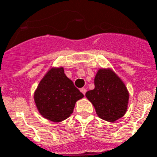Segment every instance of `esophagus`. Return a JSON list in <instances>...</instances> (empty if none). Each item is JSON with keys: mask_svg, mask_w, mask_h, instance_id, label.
I'll list each match as a JSON object with an SVG mask.
<instances>
[{"mask_svg": "<svg viewBox=\"0 0 157 157\" xmlns=\"http://www.w3.org/2000/svg\"><path fill=\"white\" fill-rule=\"evenodd\" d=\"M80 91L83 93L84 95H85V93H86V89H85V88H81Z\"/></svg>", "mask_w": 157, "mask_h": 157, "instance_id": "esophagus-1", "label": "esophagus"}]
</instances>
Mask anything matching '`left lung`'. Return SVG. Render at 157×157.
Wrapping results in <instances>:
<instances>
[{"label": "left lung", "mask_w": 157, "mask_h": 157, "mask_svg": "<svg viewBox=\"0 0 157 157\" xmlns=\"http://www.w3.org/2000/svg\"><path fill=\"white\" fill-rule=\"evenodd\" d=\"M95 88L85 93L97 116L113 122L125 115L128 108L129 91L122 79L111 68H100L94 79Z\"/></svg>", "instance_id": "1"}]
</instances>
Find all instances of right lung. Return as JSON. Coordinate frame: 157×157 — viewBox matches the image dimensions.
<instances>
[{
  "label": "right lung",
  "mask_w": 157,
  "mask_h": 157,
  "mask_svg": "<svg viewBox=\"0 0 157 157\" xmlns=\"http://www.w3.org/2000/svg\"><path fill=\"white\" fill-rule=\"evenodd\" d=\"M84 95L66 76L64 68L51 67L40 80L34 92V101L39 113L53 122L67 119L75 103Z\"/></svg>",
  "instance_id": "right-lung-1"
}]
</instances>
